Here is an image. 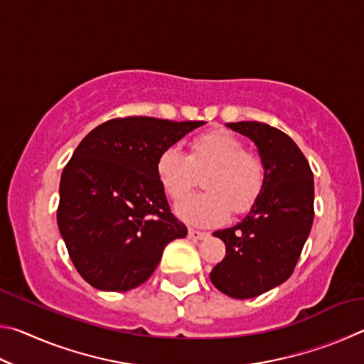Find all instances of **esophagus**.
<instances>
[{"mask_svg":"<svg viewBox=\"0 0 364 364\" xmlns=\"http://www.w3.org/2000/svg\"><path fill=\"white\" fill-rule=\"evenodd\" d=\"M188 236H189V239H194V241H204V239L208 237V232L197 231V230H189Z\"/></svg>","mask_w":364,"mask_h":364,"instance_id":"34e87169","label":"esophagus"}]
</instances>
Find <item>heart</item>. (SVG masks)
Returning a JSON list of instances; mask_svg holds the SVG:
<instances>
[{"mask_svg": "<svg viewBox=\"0 0 364 364\" xmlns=\"http://www.w3.org/2000/svg\"><path fill=\"white\" fill-rule=\"evenodd\" d=\"M205 193L178 202L175 212L194 226H217L234 213L250 210L262 194L264 167L260 157L245 151V144L232 133L215 130L196 136L189 144V156L176 147L159 154L156 171L160 186L173 200H180L193 186L197 173Z\"/></svg>", "mask_w": 364, "mask_h": 364, "instance_id": "1", "label": "heart"}]
</instances>
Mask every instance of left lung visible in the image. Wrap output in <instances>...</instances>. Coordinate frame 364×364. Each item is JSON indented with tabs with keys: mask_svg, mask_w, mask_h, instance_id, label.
<instances>
[{
	"mask_svg": "<svg viewBox=\"0 0 364 364\" xmlns=\"http://www.w3.org/2000/svg\"><path fill=\"white\" fill-rule=\"evenodd\" d=\"M254 141L264 167L262 194L237 225L213 232L226 255L210 273L220 292L252 299L289 279L313 225L315 183L299 146L260 122L226 123Z\"/></svg>",
	"mask_w": 364,
	"mask_h": 364,
	"instance_id": "8db88e82",
	"label": "left lung"
}]
</instances>
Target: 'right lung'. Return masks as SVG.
<instances>
[{"label":"right lung","instance_id":"add662e5","mask_svg":"<svg viewBox=\"0 0 364 364\" xmlns=\"http://www.w3.org/2000/svg\"><path fill=\"white\" fill-rule=\"evenodd\" d=\"M205 122L114 119L83 138L59 184L58 226L80 276L125 292L151 278L164 249L188 230L160 186L159 154Z\"/></svg>","mask_w":364,"mask_h":364}]
</instances>
